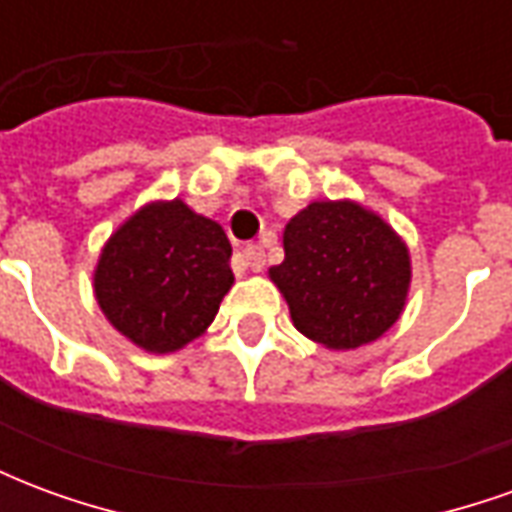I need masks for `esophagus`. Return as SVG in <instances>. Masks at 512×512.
Segmentation results:
<instances>
[{
	"instance_id": "34e87169",
	"label": "esophagus",
	"mask_w": 512,
	"mask_h": 512,
	"mask_svg": "<svg viewBox=\"0 0 512 512\" xmlns=\"http://www.w3.org/2000/svg\"><path fill=\"white\" fill-rule=\"evenodd\" d=\"M241 260H244L246 268H252V271H260V268L266 266V252H263V246L249 244V246H244V252H241Z\"/></svg>"
}]
</instances>
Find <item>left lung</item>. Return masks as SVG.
Masks as SVG:
<instances>
[{
	"label": "left lung",
	"mask_w": 512,
	"mask_h": 512,
	"mask_svg": "<svg viewBox=\"0 0 512 512\" xmlns=\"http://www.w3.org/2000/svg\"><path fill=\"white\" fill-rule=\"evenodd\" d=\"M282 246L285 260L268 277L312 343L351 351L389 332L406 310V241L362 202H310L285 224Z\"/></svg>",
	"instance_id": "8db88e82"
}]
</instances>
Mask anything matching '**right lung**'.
Here are the masks:
<instances>
[{"label": "right lung", "mask_w": 512, "mask_h": 512, "mask_svg": "<svg viewBox=\"0 0 512 512\" xmlns=\"http://www.w3.org/2000/svg\"><path fill=\"white\" fill-rule=\"evenodd\" d=\"M222 224L183 200H153L109 235L93 290L106 321L147 354H172L211 326L233 288Z\"/></svg>", "instance_id": "right-lung-1"}]
</instances>
